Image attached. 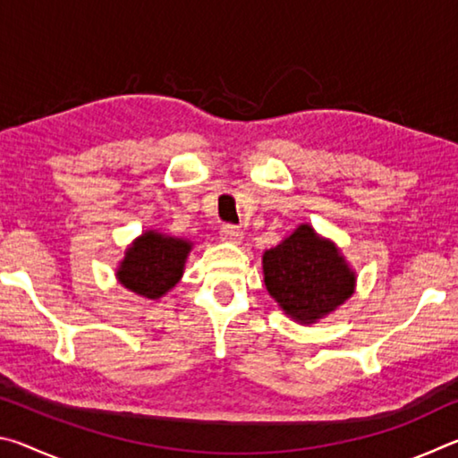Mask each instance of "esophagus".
<instances>
[{
  "label": "esophagus",
  "instance_id": "obj_1",
  "mask_svg": "<svg viewBox=\"0 0 458 458\" xmlns=\"http://www.w3.org/2000/svg\"><path fill=\"white\" fill-rule=\"evenodd\" d=\"M242 230H240L238 226H234V224H224V226L220 228V238L226 240V242H240L242 240Z\"/></svg>",
  "mask_w": 458,
  "mask_h": 458
}]
</instances>
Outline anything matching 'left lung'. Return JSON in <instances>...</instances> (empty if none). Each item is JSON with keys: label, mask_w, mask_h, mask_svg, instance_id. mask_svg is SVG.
Here are the masks:
<instances>
[{"label": "left lung", "mask_w": 458, "mask_h": 458, "mask_svg": "<svg viewBox=\"0 0 458 458\" xmlns=\"http://www.w3.org/2000/svg\"><path fill=\"white\" fill-rule=\"evenodd\" d=\"M265 284L293 319L313 323L352 297L355 275L337 248L311 226H299L262 257Z\"/></svg>", "instance_id": "left-lung-1"}]
</instances>
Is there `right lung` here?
<instances>
[{"label": "right lung", "instance_id": "obj_1", "mask_svg": "<svg viewBox=\"0 0 458 458\" xmlns=\"http://www.w3.org/2000/svg\"><path fill=\"white\" fill-rule=\"evenodd\" d=\"M190 250L191 244L185 240L149 230L129 248L117 276L129 291L159 299L180 281Z\"/></svg>", "mask_w": 458, "mask_h": 458}]
</instances>
